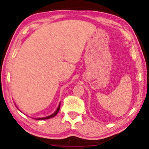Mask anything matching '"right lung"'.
I'll return each mask as SVG.
<instances>
[{
  "mask_svg": "<svg viewBox=\"0 0 149 149\" xmlns=\"http://www.w3.org/2000/svg\"><path fill=\"white\" fill-rule=\"evenodd\" d=\"M60 104H59L58 106V108L57 109V110L55 111V112L54 113H52V115H50V116H46V117H43V118H38V119H37L38 120H44V119H50V118L52 117H54V116H56V114H57V113H58L59 110H60Z\"/></svg>",
  "mask_w": 149,
  "mask_h": 149,
  "instance_id": "obj_1",
  "label": "right lung"
}]
</instances>
